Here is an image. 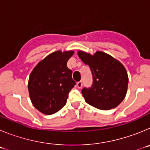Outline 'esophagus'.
Returning a JSON list of instances; mask_svg holds the SVG:
<instances>
[{
    "mask_svg": "<svg viewBox=\"0 0 150 150\" xmlns=\"http://www.w3.org/2000/svg\"><path fill=\"white\" fill-rule=\"evenodd\" d=\"M76 86H77V88H81L82 86H83V82H82V81L78 82V83H76Z\"/></svg>",
    "mask_w": 150,
    "mask_h": 150,
    "instance_id": "1",
    "label": "esophagus"
}]
</instances>
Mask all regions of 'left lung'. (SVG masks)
I'll return each mask as SVG.
<instances>
[{
	"label": "left lung",
	"instance_id": "left-lung-1",
	"mask_svg": "<svg viewBox=\"0 0 150 150\" xmlns=\"http://www.w3.org/2000/svg\"><path fill=\"white\" fill-rule=\"evenodd\" d=\"M77 54L89 66L93 75L92 86L82 90L86 102L102 110L117 107L124 100L128 90V76L124 65L101 51L91 55L79 50Z\"/></svg>",
	"mask_w": 150,
	"mask_h": 150
}]
</instances>
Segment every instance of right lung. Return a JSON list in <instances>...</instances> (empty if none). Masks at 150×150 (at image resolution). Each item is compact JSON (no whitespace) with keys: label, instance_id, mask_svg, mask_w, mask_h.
Wrapping results in <instances>:
<instances>
[{"label":"right lung","instance_id":"1","mask_svg":"<svg viewBox=\"0 0 150 150\" xmlns=\"http://www.w3.org/2000/svg\"><path fill=\"white\" fill-rule=\"evenodd\" d=\"M74 51H55L38 62L29 76L31 103L45 115H52L66 104L69 91L76 84L67 62Z\"/></svg>","mask_w":150,"mask_h":150}]
</instances>
